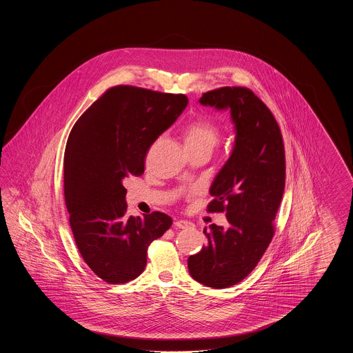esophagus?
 Returning a JSON list of instances; mask_svg holds the SVG:
<instances>
[{"mask_svg":"<svg viewBox=\"0 0 353 353\" xmlns=\"http://www.w3.org/2000/svg\"><path fill=\"white\" fill-rule=\"evenodd\" d=\"M174 226L179 229H189L193 226V223L186 219H179V221H174Z\"/></svg>","mask_w":353,"mask_h":353,"instance_id":"esophagus-1","label":"esophagus"}]
</instances>
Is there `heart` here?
I'll use <instances>...</instances> for the list:
<instances>
[{
	"mask_svg": "<svg viewBox=\"0 0 353 353\" xmlns=\"http://www.w3.org/2000/svg\"><path fill=\"white\" fill-rule=\"evenodd\" d=\"M219 141V127L208 119L190 123L185 131L186 147H203L213 150Z\"/></svg>",
	"mask_w": 353,
	"mask_h": 353,
	"instance_id": "1",
	"label": "heart"
}]
</instances>
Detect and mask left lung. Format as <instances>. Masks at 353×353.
<instances>
[{
  "label": "left lung",
  "mask_w": 353,
  "mask_h": 353,
  "mask_svg": "<svg viewBox=\"0 0 353 353\" xmlns=\"http://www.w3.org/2000/svg\"><path fill=\"white\" fill-rule=\"evenodd\" d=\"M199 101L230 111L235 139L209 189L213 201L208 210L226 212L228 223L205 228L208 245L188 258V269L199 283L226 288L252 272L272 239L285 190V147L276 120L252 90L222 87Z\"/></svg>",
  "instance_id": "1"
}]
</instances>
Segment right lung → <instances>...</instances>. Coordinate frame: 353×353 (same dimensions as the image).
Wrapping results in <instances>:
<instances>
[{"label": "right lung", "instance_id": "1", "mask_svg": "<svg viewBox=\"0 0 353 353\" xmlns=\"http://www.w3.org/2000/svg\"><path fill=\"white\" fill-rule=\"evenodd\" d=\"M185 95L131 85L105 91L78 121L65 151V201L84 262L104 282L127 283L147 265V250L172 219L127 216L123 183L144 173L147 152L183 114Z\"/></svg>", "mask_w": 353, "mask_h": 353}]
</instances>
